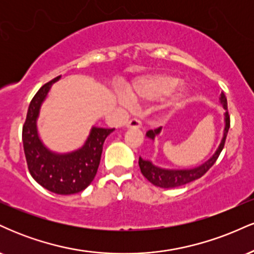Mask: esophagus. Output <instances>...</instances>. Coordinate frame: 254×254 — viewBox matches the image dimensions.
I'll return each mask as SVG.
<instances>
[{
  "mask_svg": "<svg viewBox=\"0 0 254 254\" xmlns=\"http://www.w3.org/2000/svg\"><path fill=\"white\" fill-rule=\"evenodd\" d=\"M142 127V122L137 118H132L127 122V127Z\"/></svg>",
  "mask_w": 254,
  "mask_h": 254,
  "instance_id": "34e87169",
  "label": "esophagus"
}]
</instances>
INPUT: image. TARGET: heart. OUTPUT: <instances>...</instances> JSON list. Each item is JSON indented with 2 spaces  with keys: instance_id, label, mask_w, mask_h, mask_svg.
<instances>
[{
  "instance_id": "1",
  "label": "heart",
  "mask_w": 254,
  "mask_h": 254,
  "mask_svg": "<svg viewBox=\"0 0 254 254\" xmlns=\"http://www.w3.org/2000/svg\"><path fill=\"white\" fill-rule=\"evenodd\" d=\"M180 80L176 76L167 74H155L138 78L127 88L131 99L136 101H153L164 99L172 94L179 86ZM119 101L123 105H129L130 99L127 95L119 94ZM184 94H179L174 98L173 105L182 103Z\"/></svg>"
}]
</instances>
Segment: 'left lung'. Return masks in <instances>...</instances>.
<instances>
[{
	"mask_svg": "<svg viewBox=\"0 0 254 254\" xmlns=\"http://www.w3.org/2000/svg\"><path fill=\"white\" fill-rule=\"evenodd\" d=\"M221 103L223 104L224 110H226V118H224V122H226V127H224V133L223 138L221 141L220 147L216 150V153L212 155L205 164L196 168H192V170H165V168H160L157 166L153 165L148 160H143L142 157H139L138 165L139 168H141L142 174L147 178L149 182L153 184V185L157 186V188H164V189H173L178 188V186L186 185V184L193 182V180L199 179L200 177H203L204 174L206 173L210 168L214 166L216 160L220 156L221 151H222L224 143H226L227 133H228L229 127H230V118H229V112H228V106H227V98L224 95V93H221ZM161 131V127H157V129L149 130L147 132V136L149 138L154 139L155 135Z\"/></svg>",
	"mask_w": 254,
	"mask_h": 254,
	"instance_id": "8db88e82",
	"label": "left lung"
}]
</instances>
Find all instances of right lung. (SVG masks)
Masks as SVG:
<instances>
[{
  "label": "right lung",
  "instance_id": "1",
  "mask_svg": "<svg viewBox=\"0 0 254 254\" xmlns=\"http://www.w3.org/2000/svg\"><path fill=\"white\" fill-rule=\"evenodd\" d=\"M60 77L44 84L31 100L22 125V143L28 171L33 179L54 193L72 194L83 191L93 182L100 164L105 139L115 129L93 127L83 147L69 154L60 155L44 147L38 137L37 118L40 105L52 83Z\"/></svg>",
  "mask_w": 254,
  "mask_h": 254
}]
</instances>
